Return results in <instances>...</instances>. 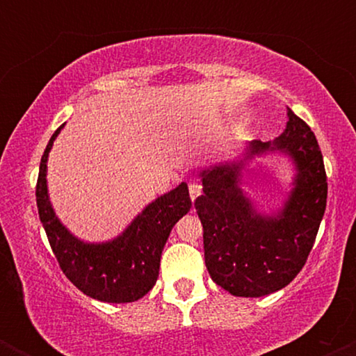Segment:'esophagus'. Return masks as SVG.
Instances as JSON below:
<instances>
[{
    "label": "esophagus",
    "instance_id": "obj_1",
    "mask_svg": "<svg viewBox=\"0 0 356 356\" xmlns=\"http://www.w3.org/2000/svg\"><path fill=\"white\" fill-rule=\"evenodd\" d=\"M201 186H199L197 182H191L189 184V194H191V199H192V202L195 201V197H197V195H201Z\"/></svg>",
    "mask_w": 356,
    "mask_h": 356
}]
</instances>
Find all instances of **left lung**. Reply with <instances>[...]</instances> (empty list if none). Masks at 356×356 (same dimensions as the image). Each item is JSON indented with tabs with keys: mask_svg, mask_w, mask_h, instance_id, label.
Returning <instances> with one entry per match:
<instances>
[{
	"mask_svg": "<svg viewBox=\"0 0 356 356\" xmlns=\"http://www.w3.org/2000/svg\"><path fill=\"white\" fill-rule=\"evenodd\" d=\"M275 152L288 154L297 174L284 207L264 215L240 187V172L254 154ZM199 177L204 194L194 206L212 281L243 298L271 295L291 283L308 259L328 195L320 145L306 122L288 108L280 137L249 142L243 161L206 167Z\"/></svg>",
	"mask_w": 356,
	"mask_h": 356,
	"instance_id": "obj_1",
	"label": "left lung"
}]
</instances>
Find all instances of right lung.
Wrapping results in <instances>:
<instances>
[{"label":"right lung","instance_id":"right-lung-1","mask_svg":"<svg viewBox=\"0 0 356 356\" xmlns=\"http://www.w3.org/2000/svg\"><path fill=\"white\" fill-rule=\"evenodd\" d=\"M53 134L40 162L36 206L61 271L81 293L105 303H132L154 288L159 277L162 249L167 238L192 202L187 184L157 197L137 216L122 234L105 243H85L61 224L53 211L47 184V162Z\"/></svg>","mask_w":356,"mask_h":356}]
</instances>
